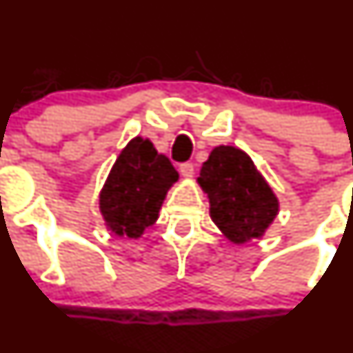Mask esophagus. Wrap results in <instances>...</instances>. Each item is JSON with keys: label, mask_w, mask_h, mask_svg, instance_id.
Returning <instances> with one entry per match:
<instances>
[{"label": "esophagus", "mask_w": 353, "mask_h": 353, "mask_svg": "<svg viewBox=\"0 0 353 353\" xmlns=\"http://www.w3.org/2000/svg\"><path fill=\"white\" fill-rule=\"evenodd\" d=\"M180 173H181V176L190 178L192 175H194V165H192V163H181Z\"/></svg>", "instance_id": "obj_1"}]
</instances>
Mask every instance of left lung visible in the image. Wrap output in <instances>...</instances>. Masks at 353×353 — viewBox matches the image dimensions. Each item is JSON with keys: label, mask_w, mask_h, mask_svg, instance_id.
Instances as JSON below:
<instances>
[{"label": "left lung", "mask_w": 353, "mask_h": 353, "mask_svg": "<svg viewBox=\"0 0 353 353\" xmlns=\"http://www.w3.org/2000/svg\"><path fill=\"white\" fill-rule=\"evenodd\" d=\"M197 180L209 197L212 221L232 242L259 239L276 218V195L240 149H212Z\"/></svg>", "instance_id": "left-lung-1"}]
</instances>
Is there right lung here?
Returning a JSON list of instances; mask_svg holds the SVG:
<instances>
[{
	"label": "right lung",
	"instance_id": "obj_1",
	"mask_svg": "<svg viewBox=\"0 0 353 353\" xmlns=\"http://www.w3.org/2000/svg\"><path fill=\"white\" fill-rule=\"evenodd\" d=\"M178 180L166 156L142 137L132 139L118 156L99 195L104 221L117 235L139 239L158 219L166 192Z\"/></svg>",
	"mask_w": 353,
	"mask_h": 353
}]
</instances>
